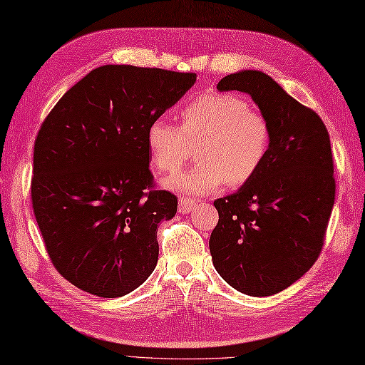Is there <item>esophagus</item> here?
Masks as SVG:
<instances>
[{
    "label": "esophagus",
    "instance_id": "obj_1",
    "mask_svg": "<svg viewBox=\"0 0 365 365\" xmlns=\"http://www.w3.org/2000/svg\"><path fill=\"white\" fill-rule=\"evenodd\" d=\"M195 207H197V202L188 199V197H180L179 199V212L182 214H188L191 212Z\"/></svg>",
    "mask_w": 365,
    "mask_h": 365
}]
</instances>
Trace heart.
Instances as JSON below:
<instances>
[{
	"label": "heart",
	"instance_id": "obj_1",
	"mask_svg": "<svg viewBox=\"0 0 365 365\" xmlns=\"http://www.w3.org/2000/svg\"><path fill=\"white\" fill-rule=\"evenodd\" d=\"M197 158L190 171L165 180L171 190L210 194L227 182L245 185L257 174L272 148V126L237 93H205L180 112V126L162 117L146 128V146L158 171L173 174L188 162L191 145Z\"/></svg>",
	"mask_w": 365,
	"mask_h": 365
}]
</instances>
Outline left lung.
<instances>
[{
	"label": "left lung",
	"instance_id": "1",
	"mask_svg": "<svg viewBox=\"0 0 365 365\" xmlns=\"http://www.w3.org/2000/svg\"><path fill=\"white\" fill-rule=\"evenodd\" d=\"M217 91L245 92L272 126V148L257 174L214 202V268L248 296H272L294 284L319 256L336 183L330 137L321 117L260 71L223 77Z\"/></svg>",
	"mask_w": 365,
	"mask_h": 365
}]
</instances>
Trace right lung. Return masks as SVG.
Masks as SVG:
<instances>
[{
  "mask_svg": "<svg viewBox=\"0 0 365 365\" xmlns=\"http://www.w3.org/2000/svg\"><path fill=\"white\" fill-rule=\"evenodd\" d=\"M195 78L106 64L43 121L34 148V214L53 267L83 292L120 297L154 272L158 223L175 216L177 197L154 190L146 128Z\"/></svg>",
  "mask_w": 365,
  "mask_h": 365,
  "instance_id": "add662e5",
  "label": "right lung"
}]
</instances>
